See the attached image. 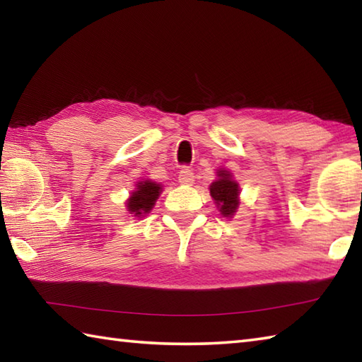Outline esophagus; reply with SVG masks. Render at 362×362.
Returning a JSON list of instances; mask_svg holds the SVG:
<instances>
[{"label":"esophagus","mask_w":362,"mask_h":362,"mask_svg":"<svg viewBox=\"0 0 362 362\" xmlns=\"http://www.w3.org/2000/svg\"><path fill=\"white\" fill-rule=\"evenodd\" d=\"M179 182H180V185H193L194 173L188 168H183L179 173Z\"/></svg>","instance_id":"obj_1"}]
</instances>
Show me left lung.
Here are the masks:
<instances>
[{"mask_svg": "<svg viewBox=\"0 0 362 362\" xmlns=\"http://www.w3.org/2000/svg\"><path fill=\"white\" fill-rule=\"evenodd\" d=\"M216 175L218 179L210 185V196L222 216L232 219L240 209V183L233 179V174L226 168H219Z\"/></svg>", "mask_w": 362, "mask_h": 362, "instance_id": "8db88e82", "label": "left lung"}]
</instances>
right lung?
Segmentation results:
<instances>
[{
  "instance_id": "add662e5",
  "label": "right lung",
  "mask_w": 362,
  "mask_h": 362,
  "mask_svg": "<svg viewBox=\"0 0 362 362\" xmlns=\"http://www.w3.org/2000/svg\"><path fill=\"white\" fill-rule=\"evenodd\" d=\"M161 191H163V185L153 180H140L135 183V189L130 193L129 199L126 201V209L129 214H132L134 218H144L148 214L153 205H156L157 199L160 197Z\"/></svg>"
}]
</instances>
